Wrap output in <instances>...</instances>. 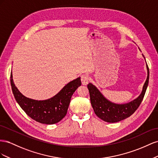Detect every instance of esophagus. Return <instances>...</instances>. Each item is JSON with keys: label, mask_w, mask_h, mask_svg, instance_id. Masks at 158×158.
<instances>
[{"label": "esophagus", "mask_w": 158, "mask_h": 158, "mask_svg": "<svg viewBox=\"0 0 158 158\" xmlns=\"http://www.w3.org/2000/svg\"><path fill=\"white\" fill-rule=\"evenodd\" d=\"M81 82L83 85H87L89 82V77L87 74H83L81 75Z\"/></svg>", "instance_id": "1"}]
</instances>
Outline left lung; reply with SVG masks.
<instances>
[{"mask_svg": "<svg viewBox=\"0 0 158 158\" xmlns=\"http://www.w3.org/2000/svg\"><path fill=\"white\" fill-rule=\"evenodd\" d=\"M146 67L148 77L143 85L142 93L137 98L127 104L118 105L112 103L105 98L97 88L92 83H89L87 85L91 105L94 113L98 118L107 123H117L130 116L138 109L145 95L148 82H149L150 73L147 64Z\"/></svg>", "mask_w": 158, "mask_h": 158, "instance_id": "8db88e82", "label": "left lung"}]
</instances>
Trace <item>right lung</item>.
Instances as JSON below:
<instances>
[{
  "label": "right lung",
  "instance_id": "obj_1",
  "mask_svg": "<svg viewBox=\"0 0 158 158\" xmlns=\"http://www.w3.org/2000/svg\"><path fill=\"white\" fill-rule=\"evenodd\" d=\"M12 91L16 102L26 114L40 123L56 124L64 118L70 103L72 95L81 85L78 77L67 83L56 95L45 101H35L27 98L22 94L14 83L10 73Z\"/></svg>",
  "mask_w": 158,
  "mask_h": 158
}]
</instances>
